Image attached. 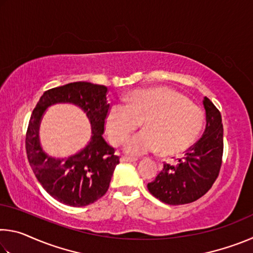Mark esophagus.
Segmentation results:
<instances>
[{
  "mask_svg": "<svg viewBox=\"0 0 253 253\" xmlns=\"http://www.w3.org/2000/svg\"><path fill=\"white\" fill-rule=\"evenodd\" d=\"M121 161L122 162H136L137 158H135V157H128V156H123L121 158Z\"/></svg>",
  "mask_w": 253,
  "mask_h": 253,
  "instance_id": "34e87169",
  "label": "esophagus"
}]
</instances>
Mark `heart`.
I'll list each match as a JSON object with an SVG mask.
<instances>
[{"instance_id": "b5f03b06", "label": "heart", "mask_w": 253, "mask_h": 253, "mask_svg": "<svg viewBox=\"0 0 253 253\" xmlns=\"http://www.w3.org/2000/svg\"><path fill=\"white\" fill-rule=\"evenodd\" d=\"M203 111L187 98L168 87L132 91L127 104L115 102L106 115V130L110 142L122 145L140 125L145 130L126 143L132 155L157 152L164 156L178 155L190 148L203 127Z\"/></svg>"}]
</instances>
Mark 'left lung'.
Wrapping results in <instances>:
<instances>
[{"instance_id":"obj_1","label":"left lung","mask_w":253,"mask_h":253,"mask_svg":"<svg viewBox=\"0 0 253 253\" xmlns=\"http://www.w3.org/2000/svg\"><path fill=\"white\" fill-rule=\"evenodd\" d=\"M207 127L199 142L190 147L175 165L164 168L147 184L151 193L169 205L192 203L207 193L219 176L223 156V124L219 109L204 97Z\"/></svg>"}]
</instances>
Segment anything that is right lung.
Wrapping results in <instances>:
<instances>
[{"label": "right lung", "mask_w": 253, "mask_h": 253, "mask_svg": "<svg viewBox=\"0 0 253 253\" xmlns=\"http://www.w3.org/2000/svg\"><path fill=\"white\" fill-rule=\"evenodd\" d=\"M108 88L84 81L71 83L46 90L38 101L30 118L25 149L30 165L38 181L48 193L70 207H85L106 194L119 156L106 143V115L110 105ZM58 102L79 105L92 123V140L74 157L57 160L42 151L39 142V125L46 106Z\"/></svg>", "instance_id": "obj_1"}]
</instances>
